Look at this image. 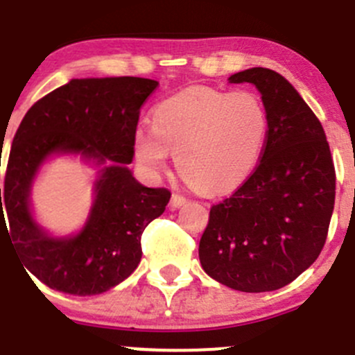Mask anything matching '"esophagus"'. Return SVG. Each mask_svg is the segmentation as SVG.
Wrapping results in <instances>:
<instances>
[{"label": "esophagus", "mask_w": 355, "mask_h": 355, "mask_svg": "<svg viewBox=\"0 0 355 355\" xmlns=\"http://www.w3.org/2000/svg\"><path fill=\"white\" fill-rule=\"evenodd\" d=\"M185 202H187V199H185L184 196H180V194H173V196H171L170 204H171V207H175V209H177V207H182Z\"/></svg>", "instance_id": "obj_1"}]
</instances>
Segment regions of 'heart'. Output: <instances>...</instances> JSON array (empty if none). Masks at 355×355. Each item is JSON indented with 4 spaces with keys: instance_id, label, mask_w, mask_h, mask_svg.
Listing matches in <instances>:
<instances>
[{
    "instance_id": "heart-1",
    "label": "heart",
    "mask_w": 355,
    "mask_h": 355,
    "mask_svg": "<svg viewBox=\"0 0 355 355\" xmlns=\"http://www.w3.org/2000/svg\"><path fill=\"white\" fill-rule=\"evenodd\" d=\"M270 118L254 92L192 87L153 111V127H139L134 153L151 175L175 155L182 177L200 194L218 196L252 175L266 146Z\"/></svg>"
}]
</instances>
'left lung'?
I'll use <instances>...</instances> for the list:
<instances>
[{
	"label": "left lung",
	"mask_w": 355,
	"mask_h": 355,
	"mask_svg": "<svg viewBox=\"0 0 355 355\" xmlns=\"http://www.w3.org/2000/svg\"><path fill=\"white\" fill-rule=\"evenodd\" d=\"M228 82L259 91L270 130L254 173L211 207L200 266L234 290L271 292L320 256L335 206V166L320 120L284 75L254 67Z\"/></svg>",
	"instance_id": "1"
}]
</instances>
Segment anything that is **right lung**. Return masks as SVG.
Instances as JSON below:
<instances>
[{
	"label": "right lung",
	"instance_id": "1",
	"mask_svg": "<svg viewBox=\"0 0 355 355\" xmlns=\"http://www.w3.org/2000/svg\"><path fill=\"white\" fill-rule=\"evenodd\" d=\"M156 87V80L141 77L71 78L25 113L13 137L3 198L0 189V230L6 211L8 237L24 270L49 288L98 295L141 263L142 232L171 198L166 189L142 185L128 168L141 106ZM55 155H78L98 170L88 220L70 236H53L31 209V185Z\"/></svg>",
	"mask_w": 355,
	"mask_h": 355
}]
</instances>
